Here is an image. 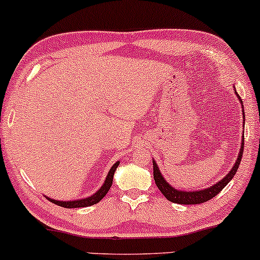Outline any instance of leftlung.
<instances>
[{"mask_svg": "<svg viewBox=\"0 0 260 260\" xmlns=\"http://www.w3.org/2000/svg\"><path fill=\"white\" fill-rule=\"evenodd\" d=\"M235 94L237 95L238 100L241 101L242 104V100L241 98L238 96L237 91H235ZM242 112H243V117H244V110H243V105H242ZM244 120V118H243ZM243 148H244V136H242V140H241V149H240V153H238L237 160L232 166V169L230 170L229 174L220 180L219 182H216L215 184L213 186L208 187V188H203L201 190H181L177 189V188L172 187L171 184L168 183V181L164 178V176L161 175V171L157 166V164L155 162V160H153V166H154V180L155 183H156L157 188L160 189V192L165 196V198L168 201L172 202V203H177V204H201V203L208 202L210 201L213 197H215L216 194H219L220 192L226 187V184L229 183L230 181L234 178V176L236 175L238 170V165H240L241 159H242V155H243Z\"/></svg>", "mask_w": 260, "mask_h": 260, "instance_id": "8db88e82", "label": "left lung"}]
</instances>
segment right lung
Here are the masks:
<instances>
[{"label": "right lung", "mask_w": 260, "mask_h": 260, "mask_svg": "<svg viewBox=\"0 0 260 260\" xmlns=\"http://www.w3.org/2000/svg\"><path fill=\"white\" fill-rule=\"evenodd\" d=\"M118 165H120V161H117V162L113 164L112 168L110 169L109 174H107V176H106L105 181H104L103 186H101L99 189L94 193V194L88 197V198L76 199V201H57V199H51V198H49V197H46V198L49 199L51 203H53V204L59 205V207H62V208H70V209L90 207V205L96 204V203H99L101 199L106 196V193L109 192L110 187L112 186L113 175H115V171H116V169H117Z\"/></svg>", "instance_id": "obj_1"}]
</instances>
